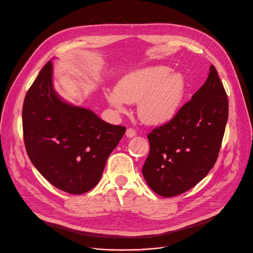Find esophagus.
I'll use <instances>...</instances> for the list:
<instances>
[{
    "mask_svg": "<svg viewBox=\"0 0 253 253\" xmlns=\"http://www.w3.org/2000/svg\"><path fill=\"white\" fill-rule=\"evenodd\" d=\"M135 135H136V131L133 128H128L126 130V136L128 138H132V137H134Z\"/></svg>",
    "mask_w": 253,
    "mask_h": 253,
    "instance_id": "esophagus-1",
    "label": "esophagus"
}]
</instances>
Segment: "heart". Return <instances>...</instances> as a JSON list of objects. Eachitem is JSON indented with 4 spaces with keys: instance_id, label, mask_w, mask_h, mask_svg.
I'll return each mask as SVG.
<instances>
[{
    "instance_id": "heart-1",
    "label": "heart",
    "mask_w": 253,
    "mask_h": 253,
    "mask_svg": "<svg viewBox=\"0 0 253 253\" xmlns=\"http://www.w3.org/2000/svg\"><path fill=\"white\" fill-rule=\"evenodd\" d=\"M166 65H152L123 76L116 88L107 89L104 96L118 113H126V104H137L142 122L162 125L170 121L185 99L187 83L179 73H171Z\"/></svg>"
}]
</instances>
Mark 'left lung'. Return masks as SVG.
Masks as SVG:
<instances>
[{"mask_svg":"<svg viewBox=\"0 0 253 253\" xmlns=\"http://www.w3.org/2000/svg\"><path fill=\"white\" fill-rule=\"evenodd\" d=\"M228 120V99L214 65L205 84L167 124L148 134L142 168L149 188L169 198L195 187L214 167Z\"/></svg>","mask_w":253,"mask_h":253,"instance_id":"left-lung-1","label":"left lung"}]
</instances>
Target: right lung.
I'll list each match as a JSON object with an SVG mask.
<instances>
[{"label":"right lung","instance_id":"1","mask_svg":"<svg viewBox=\"0 0 253 253\" xmlns=\"http://www.w3.org/2000/svg\"><path fill=\"white\" fill-rule=\"evenodd\" d=\"M22 121L33 166L55 188L73 195L98 185L109 155L126 131L63 101L53 87L51 60L27 91Z\"/></svg>","mask_w":253,"mask_h":253}]
</instances>
